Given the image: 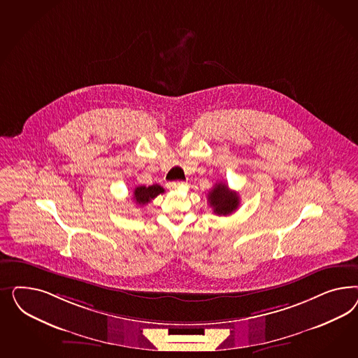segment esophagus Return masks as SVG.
<instances>
[{"label": "esophagus", "instance_id": "esophagus-1", "mask_svg": "<svg viewBox=\"0 0 358 358\" xmlns=\"http://www.w3.org/2000/svg\"><path fill=\"white\" fill-rule=\"evenodd\" d=\"M186 184L182 182V181H172V182H168L166 184V187L169 189V190H177V189H181V187H185Z\"/></svg>", "mask_w": 358, "mask_h": 358}]
</instances>
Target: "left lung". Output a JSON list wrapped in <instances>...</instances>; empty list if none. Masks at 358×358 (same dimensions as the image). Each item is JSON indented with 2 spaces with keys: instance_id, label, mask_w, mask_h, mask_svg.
I'll list each match as a JSON object with an SVG mask.
<instances>
[{
  "instance_id": "left-lung-1",
  "label": "left lung",
  "mask_w": 358,
  "mask_h": 358,
  "mask_svg": "<svg viewBox=\"0 0 358 358\" xmlns=\"http://www.w3.org/2000/svg\"><path fill=\"white\" fill-rule=\"evenodd\" d=\"M207 199L210 206L213 207L217 215H231L240 203L238 194L234 190H229L228 186L223 182H217L207 194Z\"/></svg>"
}]
</instances>
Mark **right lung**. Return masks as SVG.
<instances>
[{
    "instance_id": "right-lung-1",
    "label": "right lung",
    "mask_w": 358,
    "mask_h": 358,
    "mask_svg": "<svg viewBox=\"0 0 358 358\" xmlns=\"http://www.w3.org/2000/svg\"><path fill=\"white\" fill-rule=\"evenodd\" d=\"M164 189L160 185L155 184L151 186H138L134 190V199L136 205L144 206L145 203L151 202L153 198H156L159 194H163Z\"/></svg>"
}]
</instances>
